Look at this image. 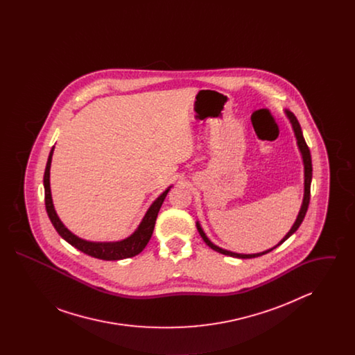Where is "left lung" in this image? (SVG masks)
Returning <instances> with one entry per match:
<instances>
[{"label": "left lung", "instance_id": "1", "mask_svg": "<svg viewBox=\"0 0 355 355\" xmlns=\"http://www.w3.org/2000/svg\"><path fill=\"white\" fill-rule=\"evenodd\" d=\"M287 116H288L290 122H291V125H293L294 133H295L297 141H298V146H300L301 153H302V157H304V202H302V207H301V210H300V214H298V217H297L295 223L293 225L291 230L287 233L286 236H285V238L281 241V243H284V242L286 241L288 236H291V234H294V233L298 230V227L301 226L302 220H304V216H306V211H307V207H309V202H310V185H311V177H313V165H311V155H310V149H309V146H307V144H306V141H304V135H302V130H301V125H300L298 119H297V117H295L293 113L287 112ZM197 229H198L200 234H201L203 241L206 242V245H207L209 248H211L213 250H216V252H218V253L225 254V255H230V257H236V258H255V257L263 255V254L269 253V252L272 250V249H271V250H268V252H265V253L258 254L232 253V252L223 250V249H220V248H218V246H216L214 243H211V242L209 241V238H207L206 234L203 233V230L201 229V226H200V223H198V222H197ZM281 243H279V245H281Z\"/></svg>", "mask_w": 355, "mask_h": 355}]
</instances>
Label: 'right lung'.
Segmentation results:
<instances>
[{
    "instance_id": "obj_1",
    "label": "right lung",
    "mask_w": 355,
    "mask_h": 355,
    "mask_svg": "<svg viewBox=\"0 0 355 355\" xmlns=\"http://www.w3.org/2000/svg\"><path fill=\"white\" fill-rule=\"evenodd\" d=\"M53 149L51 148L48 162H46V168H45V174H44V187H45V206H46V213L51 218V223L54 226V229L57 230V233L62 236L67 242H69L71 246H74L76 249H78L80 252L87 254L90 257L103 259V261H119L123 258H130L135 257L137 254L141 253L145 246L148 245L149 239L153 234L154 230V225L155 220L158 216V211L162 206V202L169 191V189L166 191H164L154 202H153L150 209L148 210V213L145 214L144 220L141 222V225L138 226V229L135 230V234L121 241V242H106V243H97V242H87L78 236L71 234L68 229L62 225V222L57 217L55 210L53 207L51 202V184H49V170H51V155H53Z\"/></svg>"
}]
</instances>
